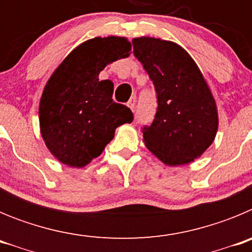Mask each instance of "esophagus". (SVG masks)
I'll use <instances>...</instances> for the list:
<instances>
[{
  "instance_id": "34e87169",
  "label": "esophagus",
  "mask_w": 252,
  "mask_h": 252,
  "mask_svg": "<svg viewBox=\"0 0 252 252\" xmlns=\"http://www.w3.org/2000/svg\"><path fill=\"white\" fill-rule=\"evenodd\" d=\"M135 104H136V98H135V97H131L130 101L127 102V107L130 108L131 111H133V108H135Z\"/></svg>"
}]
</instances>
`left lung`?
Segmentation results:
<instances>
[{
  "label": "left lung",
  "mask_w": 252,
  "mask_h": 252,
  "mask_svg": "<svg viewBox=\"0 0 252 252\" xmlns=\"http://www.w3.org/2000/svg\"><path fill=\"white\" fill-rule=\"evenodd\" d=\"M133 54L158 93L153 124L144 128L146 148L168 166L186 165L212 145L218 110L212 91L188 51L160 37H133Z\"/></svg>",
  "instance_id": "1"
}]
</instances>
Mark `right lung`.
Wrapping results in <instances>:
<instances>
[{
    "label": "right lung",
    "instance_id": "right-lung-1",
    "mask_svg": "<svg viewBox=\"0 0 252 252\" xmlns=\"http://www.w3.org/2000/svg\"><path fill=\"white\" fill-rule=\"evenodd\" d=\"M127 37H93L77 46L58 65L39 103L40 133L50 154L70 168H84L99 157L116 128L132 122V112L113 102V83L99 73L130 57Z\"/></svg>",
    "mask_w": 252,
    "mask_h": 252
}]
</instances>
